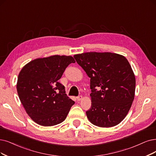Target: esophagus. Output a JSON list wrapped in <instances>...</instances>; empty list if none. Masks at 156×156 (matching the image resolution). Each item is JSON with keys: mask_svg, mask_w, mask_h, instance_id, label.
Listing matches in <instances>:
<instances>
[{"mask_svg": "<svg viewBox=\"0 0 156 156\" xmlns=\"http://www.w3.org/2000/svg\"><path fill=\"white\" fill-rule=\"evenodd\" d=\"M82 98H83V97H82V96H78L77 97V100H78V101H80V100H82Z\"/></svg>", "mask_w": 156, "mask_h": 156, "instance_id": "esophagus-1", "label": "esophagus"}]
</instances>
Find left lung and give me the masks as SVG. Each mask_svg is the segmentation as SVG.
<instances>
[{
    "label": "left lung",
    "mask_w": 156,
    "mask_h": 156,
    "mask_svg": "<svg viewBox=\"0 0 156 156\" xmlns=\"http://www.w3.org/2000/svg\"><path fill=\"white\" fill-rule=\"evenodd\" d=\"M90 80L91 108L86 111L91 123L100 127L118 125L134 98L136 79L126 58L112 53L89 52L74 55Z\"/></svg>",
    "instance_id": "1"
}]
</instances>
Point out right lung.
Instances as JSON below:
<instances>
[{"label": "right lung", "mask_w": 156, "mask_h": 156, "mask_svg": "<svg viewBox=\"0 0 156 156\" xmlns=\"http://www.w3.org/2000/svg\"><path fill=\"white\" fill-rule=\"evenodd\" d=\"M71 63L75 60L71 56L54 55L32 60L20 71L17 93L27 114L37 124L49 126L62 123L74 104L58 82Z\"/></svg>", "instance_id": "obj_1"}]
</instances>
